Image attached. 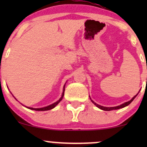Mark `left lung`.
<instances>
[{
  "mask_svg": "<svg viewBox=\"0 0 147 147\" xmlns=\"http://www.w3.org/2000/svg\"><path fill=\"white\" fill-rule=\"evenodd\" d=\"M139 92H140V91H139ZM138 93H139V92H138ZM138 94H137V95H135L134 97H133V98L131 99V100L129 101V102H125V103H124V104H121V105H119V106H115V107H105V106H100V105H99V104H96L95 102H94L93 101H92V99H91L90 98V99H91V101H92V102L93 103V104H95V105L96 106H97V107H98L99 109H102V110H103V111H112V110H117V109H122V108H124V107H125V106H126L129 105V104H131V103L133 102V99H134L135 98H136V96L138 95Z\"/></svg>",
  "mask_w": 147,
  "mask_h": 147,
  "instance_id": "1",
  "label": "left lung"
}]
</instances>
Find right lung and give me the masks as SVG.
I'll return each mask as SVG.
<instances>
[{
	"label": "right lung",
	"instance_id": "add662e5",
	"mask_svg": "<svg viewBox=\"0 0 147 147\" xmlns=\"http://www.w3.org/2000/svg\"><path fill=\"white\" fill-rule=\"evenodd\" d=\"M65 85H64V86H63V93H62V95H61V98H60L59 99V100L57 101V102H56L55 103H54V104H51V105H49V106H45V107L40 108V109H34V108H30V107H27V108H28V109H31V110L40 111H48V110H51V109H54V108H55V106H56L57 105V104H58L59 103V102H61V101L62 100V99H63V96H64V91H65Z\"/></svg>",
	"mask_w": 147,
	"mask_h": 147
}]
</instances>
